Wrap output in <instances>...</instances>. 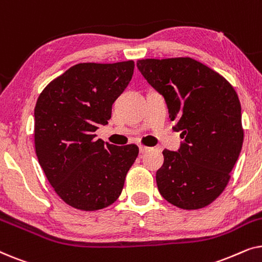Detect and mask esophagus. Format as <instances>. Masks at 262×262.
Masks as SVG:
<instances>
[{
  "label": "esophagus",
  "instance_id": "1",
  "mask_svg": "<svg viewBox=\"0 0 262 262\" xmlns=\"http://www.w3.org/2000/svg\"><path fill=\"white\" fill-rule=\"evenodd\" d=\"M150 149H151V148H149V146H145V145H143V144H139V151H141V154L148 152Z\"/></svg>",
  "mask_w": 262,
  "mask_h": 262
}]
</instances>
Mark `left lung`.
Here are the masks:
<instances>
[{
    "label": "left lung",
    "instance_id": "left-lung-1",
    "mask_svg": "<svg viewBox=\"0 0 262 262\" xmlns=\"http://www.w3.org/2000/svg\"><path fill=\"white\" fill-rule=\"evenodd\" d=\"M138 70L166 100L179 151L164 149L156 182L168 203L184 210L210 205L230 180L243 144L241 103L225 78L189 57L139 59Z\"/></svg>",
    "mask_w": 262,
    "mask_h": 262
}]
</instances>
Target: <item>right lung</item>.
Masks as SVG:
<instances>
[{
  "label": "right lung",
  "instance_id": "right-lung-1",
  "mask_svg": "<svg viewBox=\"0 0 262 262\" xmlns=\"http://www.w3.org/2000/svg\"><path fill=\"white\" fill-rule=\"evenodd\" d=\"M135 62L80 63L44 88L34 108L39 164L60 199L82 211L107 207L119 198L136 144L118 146L96 139L112 105L134 75Z\"/></svg>",
  "mask_w": 262,
  "mask_h": 262
}]
</instances>
